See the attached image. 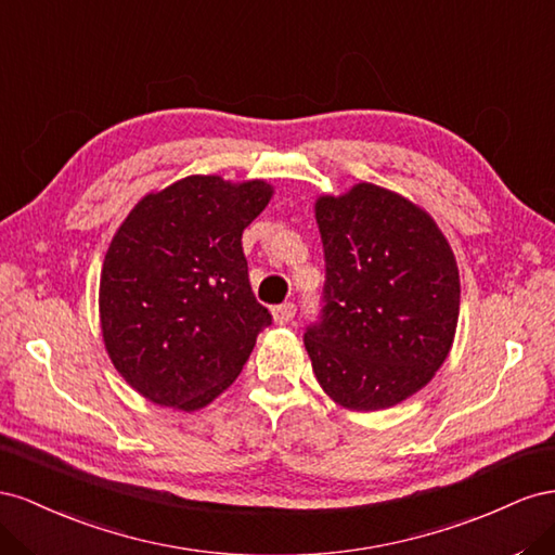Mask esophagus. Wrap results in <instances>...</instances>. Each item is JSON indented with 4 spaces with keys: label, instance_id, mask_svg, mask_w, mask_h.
<instances>
[{
    "label": "esophagus",
    "instance_id": "34e87169",
    "mask_svg": "<svg viewBox=\"0 0 555 555\" xmlns=\"http://www.w3.org/2000/svg\"><path fill=\"white\" fill-rule=\"evenodd\" d=\"M295 311H297L295 302H283V305L274 307V321L279 325H286V323H291L295 319Z\"/></svg>",
    "mask_w": 555,
    "mask_h": 555
}]
</instances>
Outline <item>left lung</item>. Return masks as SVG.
<instances>
[{
	"label": "left lung",
	"mask_w": 555,
	"mask_h": 555,
	"mask_svg": "<svg viewBox=\"0 0 555 555\" xmlns=\"http://www.w3.org/2000/svg\"><path fill=\"white\" fill-rule=\"evenodd\" d=\"M325 286L305 346L323 390L376 411L421 390L447 360L461 311L453 250L404 197L358 183L315 202Z\"/></svg>",
	"instance_id": "left-lung-1"
}]
</instances>
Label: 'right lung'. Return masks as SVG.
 I'll list each match as a JSON object with an SVG mask.
<instances>
[{
  "label": "right lung",
  "mask_w": 555,
  "mask_h": 555,
  "mask_svg": "<svg viewBox=\"0 0 555 555\" xmlns=\"http://www.w3.org/2000/svg\"><path fill=\"white\" fill-rule=\"evenodd\" d=\"M269 197L264 181L188 177L141 199L116 232L100 281L102 335L120 376L151 402L209 404L272 325L242 248Z\"/></svg>",
  "instance_id": "add662e5"
}]
</instances>
